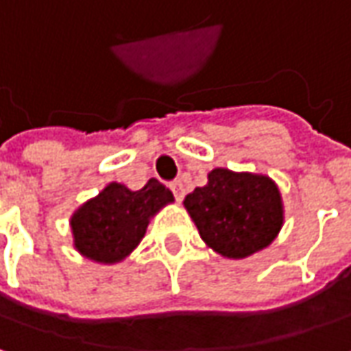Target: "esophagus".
<instances>
[{"label":"esophagus","mask_w":351,"mask_h":351,"mask_svg":"<svg viewBox=\"0 0 351 351\" xmlns=\"http://www.w3.org/2000/svg\"><path fill=\"white\" fill-rule=\"evenodd\" d=\"M171 190L175 194L176 202H182V198H184V184L180 180H175V182H171Z\"/></svg>","instance_id":"34e87169"}]
</instances>
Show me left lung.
<instances>
[{"instance_id": "obj_1", "label": "left lung", "mask_w": 351, "mask_h": 351, "mask_svg": "<svg viewBox=\"0 0 351 351\" xmlns=\"http://www.w3.org/2000/svg\"><path fill=\"white\" fill-rule=\"evenodd\" d=\"M202 241L225 258L266 248L284 225V204L270 176L213 169L208 184L184 198Z\"/></svg>"}]
</instances>
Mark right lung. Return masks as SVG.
<instances>
[{
    "instance_id": "obj_1",
    "label": "right lung",
    "mask_w": 351,
    "mask_h": 351,
    "mask_svg": "<svg viewBox=\"0 0 351 351\" xmlns=\"http://www.w3.org/2000/svg\"><path fill=\"white\" fill-rule=\"evenodd\" d=\"M173 202V192L157 178L141 190L110 182L71 215L73 245L85 258L116 264L138 247L153 215Z\"/></svg>"
}]
</instances>
